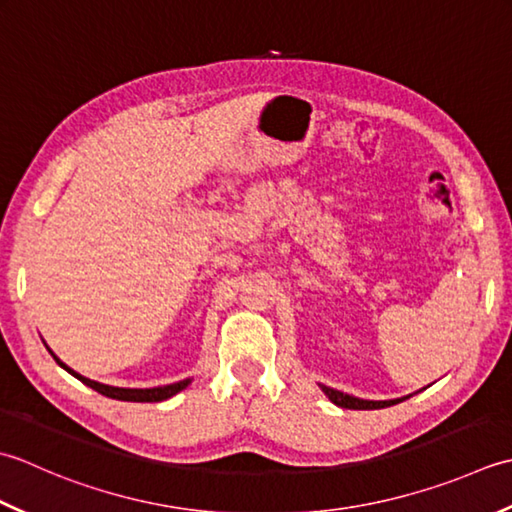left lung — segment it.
I'll return each instance as SVG.
<instances>
[{
  "label": "left lung",
  "mask_w": 512,
  "mask_h": 512,
  "mask_svg": "<svg viewBox=\"0 0 512 512\" xmlns=\"http://www.w3.org/2000/svg\"><path fill=\"white\" fill-rule=\"evenodd\" d=\"M320 389H322V393H325L327 398H329L333 404H336V406H342V409H356V411L387 409V406H393V404H398V402H402V400L409 398V395H406V398H398V400H380V402H375V400H360V398H353V395H347V393H342V391H336V389H331V387H325V384H320Z\"/></svg>",
  "instance_id": "obj_1"
}]
</instances>
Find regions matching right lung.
I'll return each instance as SVG.
<instances>
[{
	"mask_svg": "<svg viewBox=\"0 0 512 512\" xmlns=\"http://www.w3.org/2000/svg\"><path fill=\"white\" fill-rule=\"evenodd\" d=\"M50 351V349H48ZM52 353V351H50ZM52 358L57 360L59 367H64L70 375H75L77 380H81L86 387L95 389L97 393L106 395V398H112V400H121V402H163L172 398V395H176L179 391H183L187 384H190L192 380H181V382H174V384H165V387H154V389H121V387H110V384H101V382H95L90 378H83V375H79L77 371H72L68 364L61 362L55 353H52Z\"/></svg>",
	"mask_w": 512,
	"mask_h": 512,
	"instance_id": "1",
	"label": "right lung"
}]
</instances>
